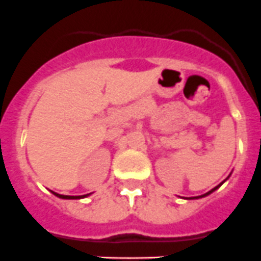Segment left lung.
Instances as JSON below:
<instances>
[{
    "label": "left lung",
    "instance_id": "1",
    "mask_svg": "<svg viewBox=\"0 0 261 261\" xmlns=\"http://www.w3.org/2000/svg\"><path fill=\"white\" fill-rule=\"evenodd\" d=\"M229 176H231V174H229ZM229 176H228V177H227V178H226V179H224V181H223V182H221V184H219V185H217V186H216V187H214V189H212V190H211V191L205 192V194L200 195V196H192V198H185V199H187V200H191V199H200V198H205V196H208V195H211V194H212V192H214V191H216V190H217V189H219V187H221V186H222V185H223V184H224V182H226V181H227V179H228V178H229Z\"/></svg>",
    "mask_w": 261,
    "mask_h": 261
}]
</instances>
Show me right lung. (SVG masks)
Instances as JSON below:
<instances>
[{
  "label": "right lung",
  "instance_id": "add662e5",
  "mask_svg": "<svg viewBox=\"0 0 261 261\" xmlns=\"http://www.w3.org/2000/svg\"><path fill=\"white\" fill-rule=\"evenodd\" d=\"M50 192H52L53 195H56L57 198H60V199H69V200H71V199H84V198H87V196H89V195H90V194H87V195H79V196H70V195L57 194V192L52 191V190H50Z\"/></svg>",
  "mask_w": 261,
  "mask_h": 261
}]
</instances>
